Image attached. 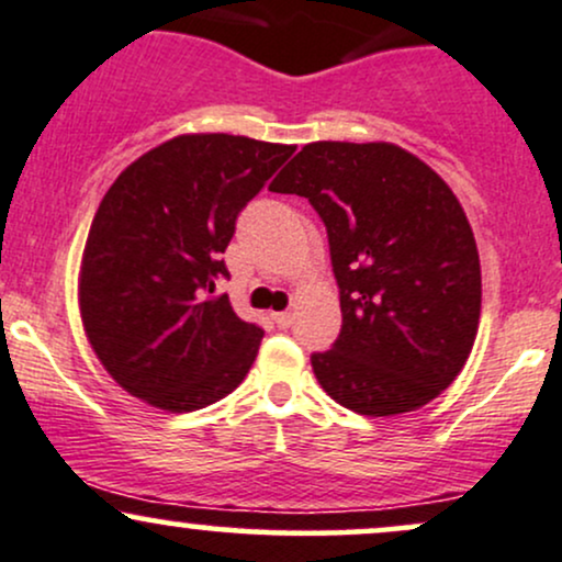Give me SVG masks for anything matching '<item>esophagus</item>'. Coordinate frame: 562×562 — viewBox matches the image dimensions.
Segmentation results:
<instances>
[{"label": "esophagus", "instance_id": "esophagus-1", "mask_svg": "<svg viewBox=\"0 0 562 562\" xmlns=\"http://www.w3.org/2000/svg\"><path fill=\"white\" fill-rule=\"evenodd\" d=\"M271 319L277 323V328H291L293 325V312H274Z\"/></svg>", "mask_w": 562, "mask_h": 562}]
</instances>
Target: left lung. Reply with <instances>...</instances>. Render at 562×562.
<instances>
[{
	"label": "left lung",
	"instance_id": "8db88e82",
	"mask_svg": "<svg viewBox=\"0 0 562 562\" xmlns=\"http://www.w3.org/2000/svg\"><path fill=\"white\" fill-rule=\"evenodd\" d=\"M269 189L306 196L328 229L344 323L333 349L312 355L319 386L362 416L416 411L451 386L483 304L451 187L394 144L314 140Z\"/></svg>",
	"mask_w": 562,
	"mask_h": 562
}]
</instances>
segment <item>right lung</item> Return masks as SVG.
<instances>
[{"instance_id": "right-lung-1", "label": "right lung", "mask_w": 562, "mask_h": 562, "mask_svg": "<svg viewBox=\"0 0 562 562\" xmlns=\"http://www.w3.org/2000/svg\"><path fill=\"white\" fill-rule=\"evenodd\" d=\"M295 149L229 133L165 140L120 172L92 218L79 314L111 379L159 411L218 403L263 330L213 295L239 211Z\"/></svg>"}]
</instances>
